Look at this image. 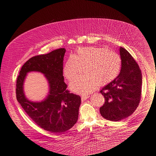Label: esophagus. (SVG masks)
I'll return each mask as SVG.
<instances>
[{
	"mask_svg": "<svg viewBox=\"0 0 156 156\" xmlns=\"http://www.w3.org/2000/svg\"><path fill=\"white\" fill-rule=\"evenodd\" d=\"M89 97L90 96H88V95H82L81 96V100L82 101H84V100H87L88 98H89Z\"/></svg>",
	"mask_w": 156,
	"mask_h": 156,
	"instance_id": "obj_1",
	"label": "esophagus"
}]
</instances>
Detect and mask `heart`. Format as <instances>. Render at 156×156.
Segmentation results:
<instances>
[{
	"mask_svg": "<svg viewBox=\"0 0 156 156\" xmlns=\"http://www.w3.org/2000/svg\"><path fill=\"white\" fill-rule=\"evenodd\" d=\"M84 75L76 78L70 84L71 89L80 94L86 95L115 80L122 67L119 55L112 50L90 46L78 48L66 60L63 75L71 81L80 71Z\"/></svg>",
	"mask_w": 156,
	"mask_h": 156,
	"instance_id": "b5f03b06",
	"label": "heart"
}]
</instances>
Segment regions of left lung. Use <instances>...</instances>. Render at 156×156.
Segmentation results:
<instances>
[{
	"mask_svg": "<svg viewBox=\"0 0 156 156\" xmlns=\"http://www.w3.org/2000/svg\"><path fill=\"white\" fill-rule=\"evenodd\" d=\"M121 70L118 76L100 91L105 103L100 108L101 116L111 121L126 119L137 108L142 92V77L138 64L129 52L120 48Z\"/></svg>",
	"mask_w": 156,
	"mask_h": 156,
	"instance_id": "obj_1",
	"label": "left lung"
}]
</instances>
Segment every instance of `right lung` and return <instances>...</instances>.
I'll use <instances>...</instances> for the list:
<instances>
[{
	"instance_id": "right-lung-1",
	"label": "right lung",
	"mask_w": 156,
	"mask_h": 156,
	"mask_svg": "<svg viewBox=\"0 0 156 156\" xmlns=\"http://www.w3.org/2000/svg\"><path fill=\"white\" fill-rule=\"evenodd\" d=\"M66 49L60 48L51 53L37 55L27 60L19 72L16 81V98L29 117L45 130L62 133L76 123L81 97L66 90L63 75ZM38 71L48 81L50 91L41 102L29 101L25 97L23 85L27 72Z\"/></svg>"
}]
</instances>
